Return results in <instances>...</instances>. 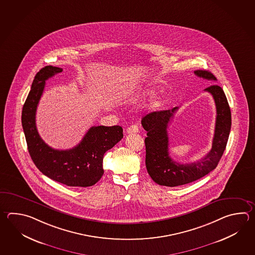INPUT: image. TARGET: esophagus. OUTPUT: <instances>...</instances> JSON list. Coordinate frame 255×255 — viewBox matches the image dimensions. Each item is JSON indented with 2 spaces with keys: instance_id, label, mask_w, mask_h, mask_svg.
<instances>
[{
  "instance_id": "esophagus-1",
  "label": "esophagus",
  "mask_w": 255,
  "mask_h": 255,
  "mask_svg": "<svg viewBox=\"0 0 255 255\" xmlns=\"http://www.w3.org/2000/svg\"><path fill=\"white\" fill-rule=\"evenodd\" d=\"M139 131V125H132L127 128V133H137Z\"/></svg>"
}]
</instances>
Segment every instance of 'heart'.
Wrapping results in <instances>:
<instances>
[{
    "label": "heart",
    "mask_w": 255,
    "mask_h": 255,
    "mask_svg": "<svg viewBox=\"0 0 255 255\" xmlns=\"http://www.w3.org/2000/svg\"><path fill=\"white\" fill-rule=\"evenodd\" d=\"M153 92L152 90L149 88H143L140 89L138 92H137V95L140 96V97H146V96H149L151 95ZM164 103V100L163 98L160 96V95H157V96H153L150 101V104H149V107L151 110H157L159 108H161L162 106V104Z\"/></svg>",
    "instance_id": "1"
}]
</instances>
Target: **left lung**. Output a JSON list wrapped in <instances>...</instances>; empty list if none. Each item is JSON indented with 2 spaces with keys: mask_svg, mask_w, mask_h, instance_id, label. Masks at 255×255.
<instances>
[{
  "mask_svg": "<svg viewBox=\"0 0 255 255\" xmlns=\"http://www.w3.org/2000/svg\"><path fill=\"white\" fill-rule=\"evenodd\" d=\"M201 78L217 81L213 73L205 70L194 71ZM205 92L213 95L216 105V122L211 151L196 162L181 164L169 155L168 125L171 123L178 107L172 110L153 112L141 119V125L147 130L144 140L147 172L158 184L175 187L187 184L205 176L214 170L224 154L232 125V115L224 90L218 85H211Z\"/></svg>",
  "mask_w": 255,
  "mask_h": 255,
  "instance_id": "left-lung-1",
  "label": "left lung"
}]
</instances>
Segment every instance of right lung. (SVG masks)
Wrapping results in <instances>:
<instances>
[{
    "label": "right lung",
    "instance_id": "right-lung-1",
    "mask_svg": "<svg viewBox=\"0 0 255 255\" xmlns=\"http://www.w3.org/2000/svg\"><path fill=\"white\" fill-rule=\"evenodd\" d=\"M62 72V68L49 65L36 73L22 107V129L31 160L45 176L67 186L89 187L103 176L104 153L122 140L123 128L119 125L93 126L78 145L70 150H55L47 145L37 130V106L45 81Z\"/></svg>",
    "mask_w": 255,
    "mask_h": 255
}]
</instances>
